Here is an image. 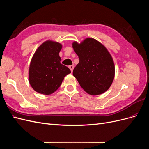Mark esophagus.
I'll return each instance as SVG.
<instances>
[{
    "instance_id": "obj_1",
    "label": "esophagus",
    "mask_w": 149,
    "mask_h": 149,
    "mask_svg": "<svg viewBox=\"0 0 149 149\" xmlns=\"http://www.w3.org/2000/svg\"><path fill=\"white\" fill-rule=\"evenodd\" d=\"M69 68L70 69V70H71V72H73V69H74V66H73V65H71V66H69Z\"/></svg>"
}]
</instances>
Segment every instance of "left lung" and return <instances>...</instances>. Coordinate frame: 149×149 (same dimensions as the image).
<instances>
[{
    "label": "left lung",
    "mask_w": 149,
    "mask_h": 149,
    "mask_svg": "<svg viewBox=\"0 0 149 149\" xmlns=\"http://www.w3.org/2000/svg\"><path fill=\"white\" fill-rule=\"evenodd\" d=\"M79 63L73 74L84 91L97 96L106 92L115 76L113 58L106 47L96 39L86 38L80 43H72Z\"/></svg>",
    "instance_id": "1"
}]
</instances>
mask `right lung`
Instances as JSON below:
<instances>
[{
	"mask_svg": "<svg viewBox=\"0 0 149 149\" xmlns=\"http://www.w3.org/2000/svg\"><path fill=\"white\" fill-rule=\"evenodd\" d=\"M61 48V43L48 40L35 51L29 70V81L35 91L45 95L53 93L71 73L68 68L60 63Z\"/></svg>",
	"mask_w": 149,
	"mask_h": 149,
	"instance_id": "1",
	"label": "right lung"
}]
</instances>
